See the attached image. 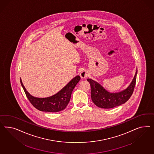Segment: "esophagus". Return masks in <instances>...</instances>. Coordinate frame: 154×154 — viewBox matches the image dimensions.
<instances>
[{
    "label": "esophagus",
    "mask_w": 154,
    "mask_h": 154,
    "mask_svg": "<svg viewBox=\"0 0 154 154\" xmlns=\"http://www.w3.org/2000/svg\"><path fill=\"white\" fill-rule=\"evenodd\" d=\"M80 76H81V77L82 78V79H85V78H86L87 76H88V73H87V72H86V71L82 70V71H81V73H80Z\"/></svg>",
    "instance_id": "34e87169"
}]
</instances>
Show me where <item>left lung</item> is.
Listing matches in <instances>:
<instances>
[{"label": "left lung", "mask_w": 154, "mask_h": 154, "mask_svg": "<svg viewBox=\"0 0 154 154\" xmlns=\"http://www.w3.org/2000/svg\"><path fill=\"white\" fill-rule=\"evenodd\" d=\"M137 70L134 77L129 87L118 93L108 92L98 82L93 79H87L91 86V97L92 101L98 107L112 108L126 102L131 98L135 88Z\"/></svg>", "instance_id": "1"}]
</instances>
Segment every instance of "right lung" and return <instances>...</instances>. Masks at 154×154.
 I'll return each mask as SVG.
<instances>
[{"label": "right lung", "instance_id": "1", "mask_svg": "<svg viewBox=\"0 0 154 154\" xmlns=\"http://www.w3.org/2000/svg\"><path fill=\"white\" fill-rule=\"evenodd\" d=\"M81 79L79 75L74 79L55 95L45 98L34 97L26 91L20 79V82L29 102L35 108L44 112H57L65 109L69 102L71 94Z\"/></svg>", "mask_w": 154, "mask_h": 154}]
</instances>
